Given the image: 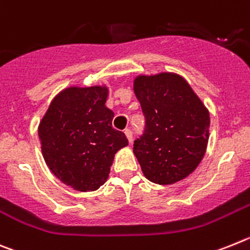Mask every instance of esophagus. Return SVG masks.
<instances>
[{
	"label": "esophagus",
	"mask_w": 250,
	"mask_h": 250,
	"mask_svg": "<svg viewBox=\"0 0 250 250\" xmlns=\"http://www.w3.org/2000/svg\"><path fill=\"white\" fill-rule=\"evenodd\" d=\"M125 137L128 138V142L131 143L132 141H133V133H132V131L131 129H125Z\"/></svg>",
	"instance_id": "1"
}]
</instances>
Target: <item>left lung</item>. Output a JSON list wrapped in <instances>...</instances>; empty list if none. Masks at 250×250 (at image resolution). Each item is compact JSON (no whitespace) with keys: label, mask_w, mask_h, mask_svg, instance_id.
<instances>
[{"label":"left lung","mask_w":250,"mask_h":250,"mask_svg":"<svg viewBox=\"0 0 250 250\" xmlns=\"http://www.w3.org/2000/svg\"><path fill=\"white\" fill-rule=\"evenodd\" d=\"M133 90L145 116L142 136L133 143L143 175L158 185L185 179L205 155L209 112L177 74L141 75Z\"/></svg>","instance_id":"left-lung-1"}]
</instances>
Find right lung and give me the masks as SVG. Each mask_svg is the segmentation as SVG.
<instances>
[{"instance_id":"right-lung-1","label":"right lung","mask_w":250,"mask_h":250,"mask_svg":"<svg viewBox=\"0 0 250 250\" xmlns=\"http://www.w3.org/2000/svg\"><path fill=\"white\" fill-rule=\"evenodd\" d=\"M105 86L64 89L39 125L42 156L60 181L78 191H94L107 181L113 158L128 145L112 127Z\"/></svg>"}]
</instances>
